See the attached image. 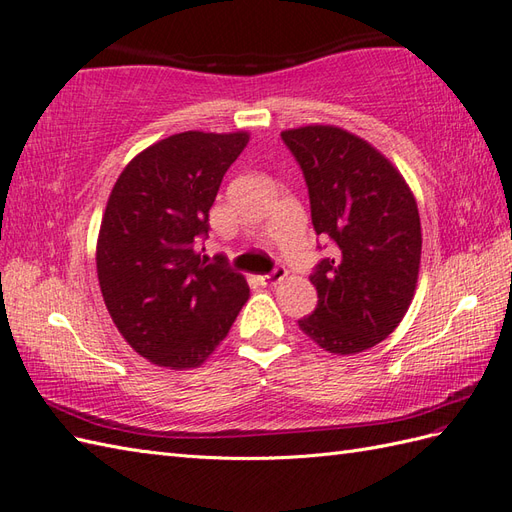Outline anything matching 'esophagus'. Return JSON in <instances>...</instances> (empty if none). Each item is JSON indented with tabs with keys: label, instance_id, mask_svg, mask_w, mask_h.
<instances>
[{
	"label": "esophagus",
	"instance_id": "esophagus-1",
	"mask_svg": "<svg viewBox=\"0 0 512 512\" xmlns=\"http://www.w3.org/2000/svg\"><path fill=\"white\" fill-rule=\"evenodd\" d=\"M285 277H288V270H285L283 266H277L275 270L268 272V275H261V277H259V281L264 283V285H275V283L283 281Z\"/></svg>",
	"mask_w": 512,
	"mask_h": 512
}]
</instances>
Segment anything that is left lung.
I'll use <instances>...</instances> for the list:
<instances>
[{
	"label": "left lung",
	"instance_id": "obj_1",
	"mask_svg": "<svg viewBox=\"0 0 512 512\" xmlns=\"http://www.w3.org/2000/svg\"><path fill=\"white\" fill-rule=\"evenodd\" d=\"M281 139L303 170L314 231L331 244L310 275L318 305L299 327L329 353L371 349L395 331L417 288V200L395 165L347 130L303 126Z\"/></svg>",
	"mask_w": 512,
	"mask_h": 512
}]
</instances>
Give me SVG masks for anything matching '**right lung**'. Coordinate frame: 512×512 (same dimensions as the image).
I'll return each instance as SVG.
<instances>
[{
	"mask_svg": "<svg viewBox=\"0 0 512 512\" xmlns=\"http://www.w3.org/2000/svg\"><path fill=\"white\" fill-rule=\"evenodd\" d=\"M246 144L242 130H187L139 152L113 185L95 251L100 290L115 327L152 364L200 366L248 301L227 257L196 251L222 176Z\"/></svg>",
	"mask_w": 512,
	"mask_h": 512,
	"instance_id": "add662e5",
	"label": "right lung"
}]
</instances>
